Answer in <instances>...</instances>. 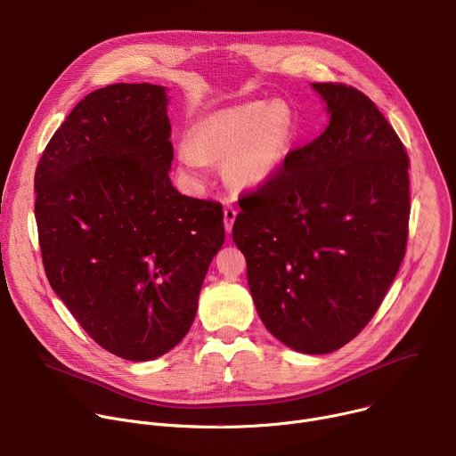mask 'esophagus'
<instances>
[{
	"label": "esophagus",
	"mask_w": 456,
	"mask_h": 456,
	"mask_svg": "<svg viewBox=\"0 0 456 456\" xmlns=\"http://www.w3.org/2000/svg\"><path fill=\"white\" fill-rule=\"evenodd\" d=\"M236 215H238L236 208H232V206H225V208H224V225H225V231H227V232L232 231V224H234V220H236Z\"/></svg>",
	"instance_id": "obj_1"
}]
</instances>
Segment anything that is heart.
<instances>
[{
  "label": "heart",
  "mask_w": 456,
  "mask_h": 456,
  "mask_svg": "<svg viewBox=\"0 0 456 456\" xmlns=\"http://www.w3.org/2000/svg\"><path fill=\"white\" fill-rule=\"evenodd\" d=\"M297 141L292 106L283 99L252 101L206 115L192 127V139L178 142V159L202 178L209 162L224 160L227 182L252 189L273 180Z\"/></svg>",
  "instance_id": "1"
}]
</instances>
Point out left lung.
I'll list each match as a JSON object with an SVG mask.
<instances>
[{
    "instance_id": "1",
    "label": "left lung",
    "mask_w": 456,
    "mask_h": 456,
    "mask_svg": "<svg viewBox=\"0 0 456 456\" xmlns=\"http://www.w3.org/2000/svg\"><path fill=\"white\" fill-rule=\"evenodd\" d=\"M330 122L281 171L240 194L232 240L267 330L303 354L350 343L379 310L408 245L410 159L375 102L312 83Z\"/></svg>"
}]
</instances>
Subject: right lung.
<instances>
[{
    "mask_svg": "<svg viewBox=\"0 0 456 456\" xmlns=\"http://www.w3.org/2000/svg\"><path fill=\"white\" fill-rule=\"evenodd\" d=\"M166 90L110 85L76 104L36 167V222L53 292L83 330L127 361L175 348L220 250V202L171 180Z\"/></svg>",
    "mask_w": 456,
    "mask_h": 456,
    "instance_id": "obj_1",
    "label": "right lung"
}]
</instances>
